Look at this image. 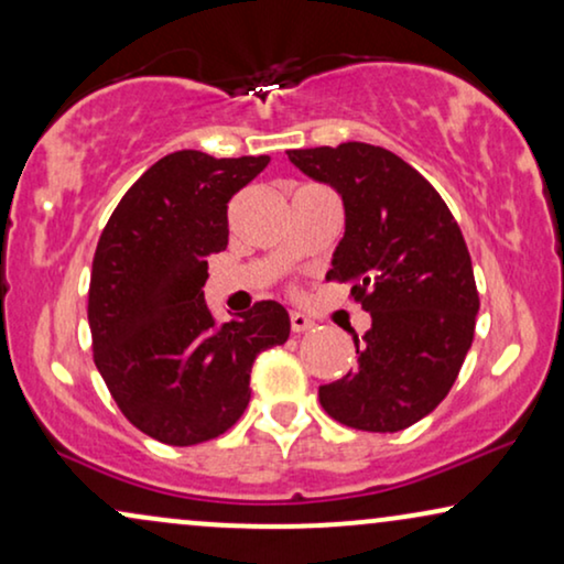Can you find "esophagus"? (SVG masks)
<instances>
[{
	"mask_svg": "<svg viewBox=\"0 0 564 564\" xmlns=\"http://www.w3.org/2000/svg\"><path fill=\"white\" fill-rule=\"evenodd\" d=\"M310 327H315L310 317L304 315V312H291V330L294 333H306Z\"/></svg>",
	"mask_w": 564,
	"mask_h": 564,
	"instance_id": "34e87169",
	"label": "esophagus"
}]
</instances>
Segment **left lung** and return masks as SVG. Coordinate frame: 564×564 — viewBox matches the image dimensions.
I'll use <instances>...</instances> for the list:
<instances>
[{
	"label": "left lung",
	"instance_id": "8db88e82",
	"mask_svg": "<svg viewBox=\"0 0 564 564\" xmlns=\"http://www.w3.org/2000/svg\"><path fill=\"white\" fill-rule=\"evenodd\" d=\"M338 192L346 231L327 281L351 286L372 327L354 335L359 367L319 388L335 422L401 432L451 393L474 340L479 294L471 254L437 189L395 153L369 142L286 151Z\"/></svg>",
	"mask_w": 564,
	"mask_h": 564
}]
</instances>
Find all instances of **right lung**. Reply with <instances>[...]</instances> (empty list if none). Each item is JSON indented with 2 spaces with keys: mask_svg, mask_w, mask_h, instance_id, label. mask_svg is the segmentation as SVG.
Listing matches in <instances>:
<instances>
[{
  "mask_svg": "<svg viewBox=\"0 0 564 564\" xmlns=\"http://www.w3.org/2000/svg\"><path fill=\"white\" fill-rule=\"evenodd\" d=\"M268 161L169 153L127 189L98 239L93 359L124 416L166 445H197L237 424L258 354L289 340L278 302L218 323L203 294L208 258L229 245V199Z\"/></svg>",
  "mask_w": 564,
  "mask_h": 564,
  "instance_id": "right-lung-1",
  "label": "right lung"
}]
</instances>
